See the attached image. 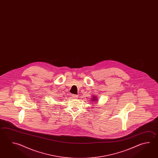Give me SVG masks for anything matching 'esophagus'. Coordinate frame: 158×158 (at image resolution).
<instances>
[{
    "instance_id": "1",
    "label": "esophagus",
    "mask_w": 158,
    "mask_h": 158,
    "mask_svg": "<svg viewBox=\"0 0 158 158\" xmlns=\"http://www.w3.org/2000/svg\"><path fill=\"white\" fill-rule=\"evenodd\" d=\"M72 96L73 98H77V97H78L77 95H75V94H72Z\"/></svg>"
}]
</instances>
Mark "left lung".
<instances>
[{
	"label": "left lung",
	"mask_w": 158,
	"mask_h": 158,
	"mask_svg": "<svg viewBox=\"0 0 158 158\" xmlns=\"http://www.w3.org/2000/svg\"><path fill=\"white\" fill-rule=\"evenodd\" d=\"M95 99H97L95 98ZM95 99H92V100H95Z\"/></svg>",
	"instance_id": "left-lung-1"
}]
</instances>
